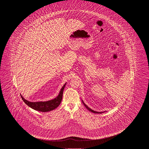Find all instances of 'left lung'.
Returning a JSON list of instances; mask_svg holds the SVG:
<instances>
[{"mask_svg": "<svg viewBox=\"0 0 149 149\" xmlns=\"http://www.w3.org/2000/svg\"><path fill=\"white\" fill-rule=\"evenodd\" d=\"M82 103L84 104V106L85 107L86 109H87V110H88L89 111L92 112H93V113H104V112H105V111H104V112H97V111H94V110H93L92 109H91V108H89L88 107L87 105H86L85 104V103L84 102V101H83L82 100Z\"/></svg>", "mask_w": 149, "mask_h": 149, "instance_id": "obj_1", "label": "left lung"}]
</instances>
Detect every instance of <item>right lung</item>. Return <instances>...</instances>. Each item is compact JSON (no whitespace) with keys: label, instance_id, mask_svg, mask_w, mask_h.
<instances>
[{"label":"right lung","instance_id":"right-lung-1","mask_svg":"<svg viewBox=\"0 0 149 149\" xmlns=\"http://www.w3.org/2000/svg\"><path fill=\"white\" fill-rule=\"evenodd\" d=\"M67 84V82L63 86L61 89L60 92L56 97L49 100L47 101L39 102H30L25 100L22 95L21 96L22 99L25 104L28 105L29 107L34 109L37 111H41V112H48L52 111L58 107L61 103L62 100L63 96V92L65 86Z\"/></svg>","mask_w":149,"mask_h":149}]
</instances>
